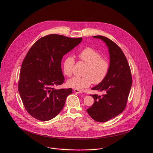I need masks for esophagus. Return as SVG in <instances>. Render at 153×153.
Segmentation results:
<instances>
[{"mask_svg":"<svg viewBox=\"0 0 153 153\" xmlns=\"http://www.w3.org/2000/svg\"><path fill=\"white\" fill-rule=\"evenodd\" d=\"M74 91L75 93H79V94H81V93H82V91H80V90H77V89H74Z\"/></svg>","mask_w":153,"mask_h":153,"instance_id":"esophagus-1","label":"esophagus"}]
</instances>
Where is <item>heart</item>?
I'll use <instances>...</instances> for the list:
<instances>
[{
  "label": "heart",
  "instance_id": "b5f03b06",
  "mask_svg": "<svg viewBox=\"0 0 153 153\" xmlns=\"http://www.w3.org/2000/svg\"><path fill=\"white\" fill-rule=\"evenodd\" d=\"M79 59L87 66L83 72L84 76L74 77L70 79L67 84L70 87L77 90H83L88 87L93 83L98 85L107 77L110 71V64L108 60L102 57L101 54L92 47H86L79 52ZM75 60L71 56H68L63 62V74L68 77L73 74V69Z\"/></svg>",
  "mask_w": 153,
  "mask_h": 153
}]
</instances>
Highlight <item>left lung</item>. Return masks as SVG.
<instances>
[{
  "instance_id": "left-lung-1",
  "label": "left lung",
  "mask_w": 153,
  "mask_h": 153,
  "mask_svg": "<svg viewBox=\"0 0 153 153\" xmlns=\"http://www.w3.org/2000/svg\"><path fill=\"white\" fill-rule=\"evenodd\" d=\"M93 37L106 43L110 54V68L104 81L91 88L105 94H91L94 102L86 111L95 121L105 122L124 111L132 86V76L127 59L116 43L102 36Z\"/></svg>"
}]
</instances>
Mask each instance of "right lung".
<instances>
[{
  "instance_id": "add662e5",
  "label": "right lung",
  "mask_w": 153,
  "mask_h": 153,
  "mask_svg": "<svg viewBox=\"0 0 153 153\" xmlns=\"http://www.w3.org/2000/svg\"><path fill=\"white\" fill-rule=\"evenodd\" d=\"M82 40L49 34L37 40L29 50L22 64L18 90L27 111L34 118L47 121L63 109L73 90L54 89L65 80L61 61Z\"/></svg>"
}]
</instances>
